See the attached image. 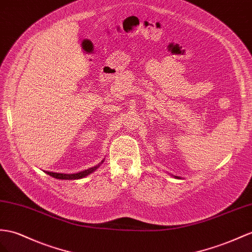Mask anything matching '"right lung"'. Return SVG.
Instances as JSON below:
<instances>
[{
    "label": "right lung",
    "mask_w": 252,
    "mask_h": 252,
    "mask_svg": "<svg viewBox=\"0 0 252 252\" xmlns=\"http://www.w3.org/2000/svg\"><path fill=\"white\" fill-rule=\"evenodd\" d=\"M98 166H94L92 167V168H89L87 170H84L81 172H77V173H72V175H68V173H57V172H51V171H46V173L50 175L51 177L56 178V179H61V180H76V179H81L86 177L89 173H92L93 171H94L96 168H98Z\"/></svg>",
    "instance_id": "add662e5"
}]
</instances>
